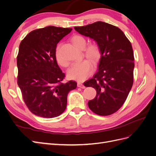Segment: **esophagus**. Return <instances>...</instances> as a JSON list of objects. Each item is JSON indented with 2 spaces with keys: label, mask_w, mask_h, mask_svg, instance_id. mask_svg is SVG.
I'll return each instance as SVG.
<instances>
[{
  "label": "esophagus",
  "mask_w": 156,
  "mask_h": 156,
  "mask_svg": "<svg viewBox=\"0 0 156 156\" xmlns=\"http://www.w3.org/2000/svg\"><path fill=\"white\" fill-rule=\"evenodd\" d=\"M77 87H79V88H85V87L84 86V84L83 83H80V82L77 83Z\"/></svg>",
  "instance_id": "34e87169"
}]
</instances>
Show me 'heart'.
I'll return each mask as SVG.
<instances>
[{
    "label": "heart",
    "instance_id": "heart-1",
    "mask_svg": "<svg viewBox=\"0 0 156 156\" xmlns=\"http://www.w3.org/2000/svg\"><path fill=\"white\" fill-rule=\"evenodd\" d=\"M72 42L73 45L79 49H84L86 45V41L81 36L76 35L72 37ZM60 45H58L55 51V56L58 63L62 66H67L68 63L62 58L60 55ZM84 55L88 58L95 64L100 58V48L96 44H91L87 46ZM92 62L88 59H84L80 62L73 63L68 70V76L73 79L83 81L91 74L92 72Z\"/></svg>",
    "mask_w": 156,
    "mask_h": 156
}]
</instances>
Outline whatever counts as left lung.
Wrapping results in <instances>:
<instances>
[{
    "mask_svg": "<svg viewBox=\"0 0 156 156\" xmlns=\"http://www.w3.org/2000/svg\"><path fill=\"white\" fill-rule=\"evenodd\" d=\"M79 34L97 42L101 58L94 77L84 83L96 90L95 98L88 102L92 111L110 115L123 105L133 84L134 55L129 40L119 28L97 21L75 27Z\"/></svg>",
    "mask_w": 156,
    "mask_h": 156,
    "instance_id": "8db88e82",
    "label": "left lung"
}]
</instances>
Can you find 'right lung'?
<instances>
[{
  "label": "right lung",
  "instance_id": "obj_1",
  "mask_svg": "<svg viewBox=\"0 0 156 156\" xmlns=\"http://www.w3.org/2000/svg\"><path fill=\"white\" fill-rule=\"evenodd\" d=\"M49 26L31 31L20 45L17 56V84L33 114L51 119L65 111L69 91L77 83L62 82L65 74L56 62V45L72 31Z\"/></svg>",
  "mask_w": 156,
  "mask_h": 156
}]
</instances>
